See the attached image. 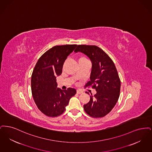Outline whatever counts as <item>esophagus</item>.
Segmentation results:
<instances>
[{
  "mask_svg": "<svg viewBox=\"0 0 152 152\" xmlns=\"http://www.w3.org/2000/svg\"><path fill=\"white\" fill-rule=\"evenodd\" d=\"M83 93V91H82V90H81L80 89H78L77 90V94H82V93Z\"/></svg>",
  "mask_w": 152,
  "mask_h": 152,
  "instance_id": "obj_1",
  "label": "esophagus"
}]
</instances>
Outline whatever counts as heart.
<instances>
[{"mask_svg":"<svg viewBox=\"0 0 152 152\" xmlns=\"http://www.w3.org/2000/svg\"><path fill=\"white\" fill-rule=\"evenodd\" d=\"M86 60H87V59L85 58H84V57H81V58H80L79 59V61H86Z\"/></svg>","mask_w":152,"mask_h":152,"instance_id":"obj_1","label":"heart"}]
</instances>
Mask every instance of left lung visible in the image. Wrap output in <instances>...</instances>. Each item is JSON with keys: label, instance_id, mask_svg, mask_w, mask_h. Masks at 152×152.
<instances>
[{"label": "left lung", "instance_id": "1", "mask_svg": "<svg viewBox=\"0 0 152 152\" xmlns=\"http://www.w3.org/2000/svg\"><path fill=\"white\" fill-rule=\"evenodd\" d=\"M78 52L91 61L90 80L85 87L91 86L96 91L94 95L91 94L89 102L83 106L85 111L92 118L104 117L112 110L120 96L121 82L118 71L111 58L98 46L78 45L74 50Z\"/></svg>", "mask_w": 152, "mask_h": 152}]
</instances>
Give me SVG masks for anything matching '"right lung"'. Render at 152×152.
Segmentation results:
<instances>
[{
	"label": "right lung",
	"mask_w": 152,
	"mask_h": 152,
	"mask_svg": "<svg viewBox=\"0 0 152 152\" xmlns=\"http://www.w3.org/2000/svg\"><path fill=\"white\" fill-rule=\"evenodd\" d=\"M77 45L53 46L38 60L31 77V90L34 101L41 112L49 117L62 114L70 98L75 95V88L62 90L57 87L56 77L62 74L67 56Z\"/></svg>",
	"instance_id": "add662e5"
}]
</instances>
